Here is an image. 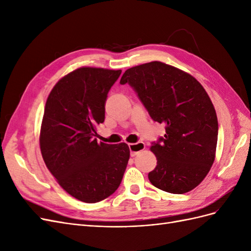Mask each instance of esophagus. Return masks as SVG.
Instances as JSON below:
<instances>
[{
    "mask_svg": "<svg viewBox=\"0 0 251 251\" xmlns=\"http://www.w3.org/2000/svg\"><path fill=\"white\" fill-rule=\"evenodd\" d=\"M128 148H130V151H131V156L134 157L135 155H137L139 151L146 149V144H144L143 142L132 143V144H128Z\"/></svg>",
    "mask_w": 251,
    "mask_h": 251,
    "instance_id": "obj_1",
    "label": "esophagus"
}]
</instances>
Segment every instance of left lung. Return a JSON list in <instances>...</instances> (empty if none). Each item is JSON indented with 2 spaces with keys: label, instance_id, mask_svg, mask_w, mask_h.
I'll list each match as a JSON object with an SVG mask.
<instances>
[{
  "label": "left lung",
  "instance_id": "1",
  "mask_svg": "<svg viewBox=\"0 0 251 251\" xmlns=\"http://www.w3.org/2000/svg\"><path fill=\"white\" fill-rule=\"evenodd\" d=\"M120 83H128L151 118L165 125L164 137L151 142L157 166L149 173L151 183L178 195L198 186L214 163L219 130L214 104L201 83L160 62L127 69Z\"/></svg>",
  "mask_w": 251,
  "mask_h": 251
}]
</instances>
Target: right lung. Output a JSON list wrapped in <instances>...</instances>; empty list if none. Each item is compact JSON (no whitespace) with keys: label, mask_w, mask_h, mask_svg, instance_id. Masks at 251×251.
I'll return each mask as SVG.
<instances>
[{"label":"right lung","mask_w":251,"mask_h":251,"mask_svg":"<svg viewBox=\"0 0 251 251\" xmlns=\"http://www.w3.org/2000/svg\"><path fill=\"white\" fill-rule=\"evenodd\" d=\"M120 74L79 68L56 83L45 107L40 136L44 161L68 194L86 203L115 192L130 159L126 143H98L95 138L108 93Z\"/></svg>","instance_id":"obj_1"}]
</instances>
